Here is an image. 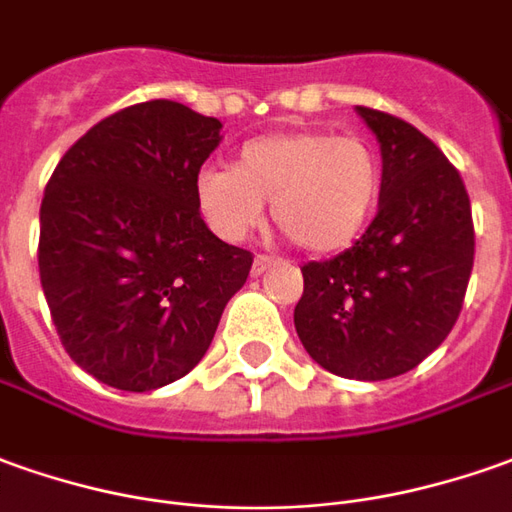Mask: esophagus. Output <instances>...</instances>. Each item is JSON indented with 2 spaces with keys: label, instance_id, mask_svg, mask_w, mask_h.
<instances>
[{
  "label": "esophagus",
  "instance_id": "obj_1",
  "mask_svg": "<svg viewBox=\"0 0 512 512\" xmlns=\"http://www.w3.org/2000/svg\"><path fill=\"white\" fill-rule=\"evenodd\" d=\"M278 259L276 256H264V253H259L256 259H253V276H262V273H267L270 267H276Z\"/></svg>",
  "mask_w": 512,
  "mask_h": 512
}]
</instances>
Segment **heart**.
Segmentation results:
<instances>
[{
  "mask_svg": "<svg viewBox=\"0 0 512 512\" xmlns=\"http://www.w3.org/2000/svg\"><path fill=\"white\" fill-rule=\"evenodd\" d=\"M379 189L382 161L362 136L287 130L242 144L234 169H200L195 203L222 239H242L273 203L278 231L298 248L337 253L357 242Z\"/></svg>",
  "mask_w": 512,
  "mask_h": 512,
  "instance_id": "heart-1",
  "label": "heart"
}]
</instances>
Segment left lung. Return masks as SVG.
Wrapping results in <instances>:
<instances>
[{
	"mask_svg": "<svg viewBox=\"0 0 512 512\" xmlns=\"http://www.w3.org/2000/svg\"><path fill=\"white\" fill-rule=\"evenodd\" d=\"M382 144L379 211L351 248L303 264L295 331L317 365L382 382L421 365L454 329L474 267L457 167L410 122L359 105Z\"/></svg>",
	"mask_w": 512,
	"mask_h": 512,
	"instance_id": "obj_1",
	"label": "left lung"
}]
</instances>
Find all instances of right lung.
I'll return each mask as SVG.
<instances>
[{
  "label": "right lung",
  "mask_w": 512,
  "mask_h": 512,
  "mask_svg": "<svg viewBox=\"0 0 512 512\" xmlns=\"http://www.w3.org/2000/svg\"><path fill=\"white\" fill-rule=\"evenodd\" d=\"M220 119L147 100L66 150L41 200L38 273L66 354L116 390L147 393L209 351L253 253L222 242L195 203Z\"/></svg>",
  "instance_id": "1"
}]
</instances>
